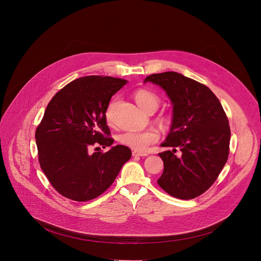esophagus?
I'll return each instance as SVG.
<instances>
[{
    "label": "esophagus",
    "mask_w": 261,
    "mask_h": 261,
    "mask_svg": "<svg viewBox=\"0 0 261 261\" xmlns=\"http://www.w3.org/2000/svg\"><path fill=\"white\" fill-rule=\"evenodd\" d=\"M132 155H133V156H147L148 154H147L146 152H141V151H136V150H134V151L132 152Z\"/></svg>",
    "instance_id": "obj_1"
}]
</instances>
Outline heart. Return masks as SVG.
<instances>
[{"label":"heart","instance_id":"b5f03b06","mask_svg":"<svg viewBox=\"0 0 261 261\" xmlns=\"http://www.w3.org/2000/svg\"><path fill=\"white\" fill-rule=\"evenodd\" d=\"M136 103L139 108L147 114H153L160 106V97L148 90H138L134 95ZM116 101H112L107 110V121L109 124H113V111ZM160 138V134L155 129H145L139 131H126L119 137V141L134 150L143 151L150 144L155 143Z\"/></svg>","mask_w":261,"mask_h":261}]
</instances>
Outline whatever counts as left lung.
I'll list each match as a JSON object with an SVG mask.
<instances>
[{
    "label": "left lung",
    "mask_w": 261,
    "mask_h": 261,
    "mask_svg": "<svg viewBox=\"0 0 261 261\" xmlns=\"http://www.w3.org/2000/svg\"><path fill=\"white\" fill-rule=\"evenodd\" d=\"M163 88L173 106L170 132L159 155L164 172L158 183L168 194L192 199L217 180L228 161L231 130L226 113L205 85L177 72L152 74L144 79ZM176 148L182 151L178 158Z\"/></svg>",
    "instance_id": "8db88e82"
}]
</instances>
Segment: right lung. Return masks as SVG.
I'll list each match as a JSON object with an SVG mask.
<instances>
[{
  "label": "right lung",
  "mask_w": 261,
  "mask_h": 261,
  "mask_svg": "<svg viewBox=\"0 0 261 261\" xmlns=\"http://www.w3.org/2000/svg\"><path fill=\"white\" fill-rule=\"evenodd\" d=\"M128 81L109 76L78 78L55 94L35 132L40 168L51 186L75 201L102 194L131 158L125 145L112 146L106 112L112 96ZM111 146L89 153L91 145Z\"/></svg>",
  "instance_id": "obj_1"
}]
</instances>
